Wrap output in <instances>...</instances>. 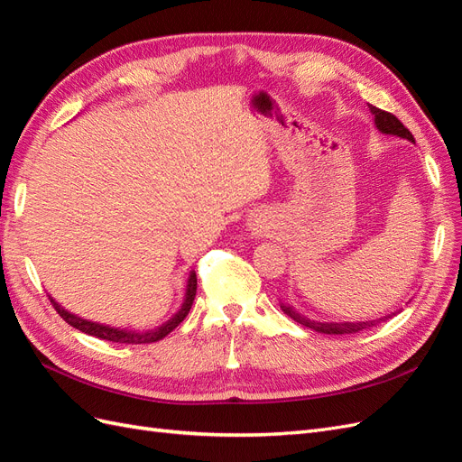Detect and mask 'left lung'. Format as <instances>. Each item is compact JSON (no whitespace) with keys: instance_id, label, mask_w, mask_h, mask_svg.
I'll list each match as a JSON object with an SVG mask.
<instances>
[{"instance_id":"8db88e82","label":"left lung","mask_w":462,"mask_h":462,"mask_svg":"<svg viewBox=\"0 0 462 462\" xmlns=\"http://www.w3.org/2000/svg\"><path fill=\"white\" fill-rule=\"evenodd\" d=\"M370 107V114L374 116V125L377 127V131L383 133V134H395V136H401V138H407V141L414 143V138L411 134V131L404 127V125L393 116V114H387V111L383 109H377L375 106H368ZM282 310L297 321V324L304 326V328H310L318 333H328V335H351V333H358V331H365V329H370L374 328L375 324H380V319L383 321L385 318H380V319H370V321H341V324H331V321H314L310 318H306L302 314H299L292 306H287V304H282Z\"/></svg>"}]
</instances>
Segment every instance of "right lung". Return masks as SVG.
Here are the masks:
<instances>
[{
  "mask_svg": "<svg viewBox=\"0 0 462 462\" xmlns=\"http://www.w3.org/2000/svg\"><path fill=\"white\" fill-rule=\"evenodd\" d=\"M197 297V273L190 272L189 275V282H187V291H185V300L180 304L179 312L165 321V324L158 326L156 329H148V331H134V329H123V328H111L106 324H97V321H90L85 318H79L77 314L65 310L63 306L55 300L53 297H50L53 309L58 310V314L67 321V324H71L73 328H77L82 333H88L94 335V337H100L111 343H129V345H141V343H156L160 339H163L167 333H171L180 321H183L190 310L192 300Z\"/></svg>",
  "mask_w": 462,
  "mask_h": 462,
  "instance_id": "add662e5",
  "label": "right lung"
}]
</instances>
